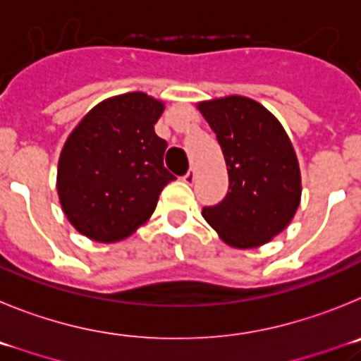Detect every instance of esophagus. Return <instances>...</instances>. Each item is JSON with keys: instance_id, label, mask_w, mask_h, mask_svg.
I'll use <instances>...</instances> for the list:
<instances>
[{"instance_id": "esophagus-1", "label": "esophagus", "mask_w": 361, "mask_h": 361, "mask_svg": "<svg viewBox=\"0 0 361 361\" xmlns=\"http://www.w3.org/2000/svg\"><path fill=\"white\" fill-rule=\"evenodd\" d=\"M194 180H196V171H194V169H188V173L183 176V181L190 185L194 183Z\"/></svg>"}]
</instances>
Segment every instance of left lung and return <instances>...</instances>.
<instances>
[{"instance_id": "obj_1", "label": "left lung", "mask_w": 361, "mask_h": 361, "mask_svg": "<svg viewBox=\"0 0 361 361\" xmlns=\"http://www.w3.org/2000/svg\"><path fill=\"white\" fill-rule=\"evenodd\" d=\"M228 171V192L203 217L233 248H257L290 225L300 204L297 154L282 124L262 104L241 95L203 100Z\"/></svg>"}]
</instances>
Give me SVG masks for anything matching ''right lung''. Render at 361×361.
<instances>
[{
	"mask_svg": "<svg viewBox=\"0 0 361 361\" xmlns=\"http://www.w3.org/2000/svg\"><path fill=\"white\" fill-rule=\"evenodd\" d=\"M161 100L131 92L99 102L64 142L57 194L64 216L82 235L122 241L157 209L169 181L167 142L154 133Z\"/></svg>",
	"mask_w": 361,
	"mask_h": 361,
	"instance_id": "right-lung-1",
	"label": "right lung"
}]
</instances>
